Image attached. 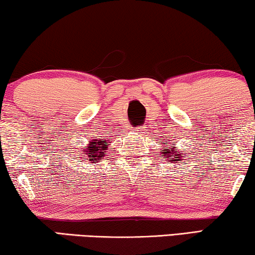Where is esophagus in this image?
<instances>
[{"label": "esophagus", "instance_id": "esophagus-1", "mask_svg": "<svg viewBox=\"0 0 255 255\" xmlns=\"http://www.w3.org/2000/svg\"><path fill=\"white\" fill-rule=\"evenodd\" d=\"M142 128H136V132H139V133H142Z\"/></svg>", "mask_w": 255, "mask_h": 255}]
</instances>
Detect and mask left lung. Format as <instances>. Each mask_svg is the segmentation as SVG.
I'll return each mask as SVG.
<instances>
[{
    "label": "left lung",
    "instance_id": "obj_1",
    "mask_svg": "<svg viewBox=\"0 0 255 255\" xmlns=\"http://www.w3.org/2000/svg\"><path fill=\"white\" fill-rule=\"evenodd\" d=\"M172 147V146H171ZM178 152V150L177 149H172V148H168V149H164V152H162L163 153L165 156H167L168 158H173L172 161H178V160H182V156H180V155L182 154H179V153H177ZM163 155V156H164ZM171 161V160H170Z\"/></svg>",
    "mask_w": 255,
    "mask_h": 255
}]
</instances>
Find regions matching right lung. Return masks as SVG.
I'll list each match as a JSON object with an SVG mask.
<instances>
[{"instance_id":"right-lung-1","label":"right lung","mask_w":255,"mask_h":255,"mask_svg":"<svg viewBox=\"0 0 255 255\" xmlns=\"http://www.w3.org/2000/svg\"><path fill=\"white\" fill-rule=\"evenodd\" d=\"M110 145V140L105 139H93L88 141L86 146L83 149L82 158H86L91 163L94 162H99L102 160L105 156L106 150L108 149V146Z\"/></svg>"}]
</instances>
